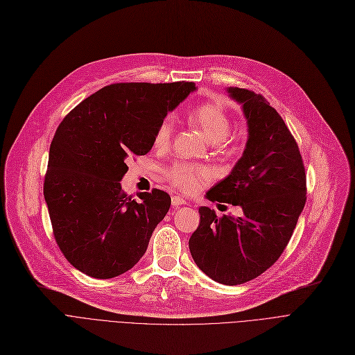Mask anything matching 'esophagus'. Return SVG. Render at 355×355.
<instances>
[{"label":"esophagus","instance_id":"1","mask_svg":"<svg viewBox=\"0 0 355 355\" xmlns=\"http://www.w3.org/2000/svg\"><path fill=\"white\" fill-rule=\"evenodd\" d=\"M171 204H173L174 207H178V206H182V204H187V202H185V200L181 198L180 196H174V197L171 198Z\"/></svg>","mask_w":355,"mask_h":355}]
</instances>
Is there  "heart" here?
<instances>
[{"label":"heart","mask_w":355,"mask_h":355,"mask_svg":"<svg viewBox=\"0 0 355 355\" xmlns=\"http://www.w3.org/2000/svg\"><path fill=\"white\" fill-rule=\"evenodd\" d=\"M191 122L202 130V134L211 142L223 146L227 142L232 129V119L227 110L217 103H204L193 109L190 114ZM174 132V122L171 118H165L157 128L154 135V146L164 149L171 142ZM164 178L171 182L177 190L185 194H193L200 190L202 184L213 178L210 168L190 164L174 162L164 170Z\"/></svg>","instance_id":"1"}]
</instances>
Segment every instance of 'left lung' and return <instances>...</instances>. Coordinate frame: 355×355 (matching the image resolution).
Returning a JSON list of instances; mask_svg holds the SVG:
<instances>
[{"label": "left lung", "mask_w": 355, "mask_h": 355, "mask_svg": "<svg viewBox=\"0 0 355 355\" xmlns=\"http://www.w3.org/2000/svg\"><path fill=\"white\" fill-rule=\"evenodd\" d=\"M243 105L249 139L229 177L207 193L230 202L243 216L217 217L200 207V226L189 246L197 266L213 281L240 285L268 270L281 257L306 201V174L300 148L276 109L259 93L229 87Z\"/></svg>", "instance_id": "obj_1"}]
</instances>
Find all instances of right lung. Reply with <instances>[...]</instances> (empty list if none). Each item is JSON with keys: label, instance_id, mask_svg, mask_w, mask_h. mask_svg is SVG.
Returning <instances> with one entry per match:
<instances>
[{"label": "right lung", "instance_id": "1", "mask_svg": "<svg viewBox=\"0 0 355 355\" xmlns=\"http://www.w3.org/2000/svg\"><path fill=\"white\" fill-rule=\"evenodd\" d=\"M194 89L193 82L114 83L60 122L50 145L44 198L55 243L78 270L115 277L146 252L171 198L154 189L137 201L119 181L126 159L149 153L158 125Z\"/></svg>", "mask_w": 355, "mask_h": 355}]
</instances>
